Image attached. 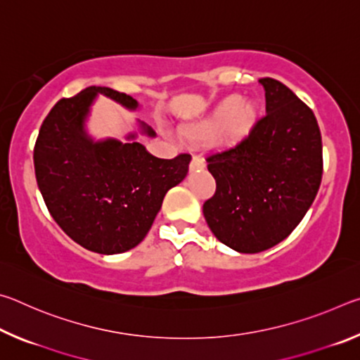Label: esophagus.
<instances>
[{
  "label": "esophagus",
  "instance_id": "esophagus-1",
  "mask_svg": "<svg viewBox=\"0 0 360 360\" xmlns=\"http://www.w3.org/2000/svg\"><path fill=\"white\" fill-rule=\"evenodd\" d=\"M202 168H205V162L198 155H193L192 162H191V172H195V169H202Z\"/></svg>",
  "mask_w": 360,
  "mask_h": 360
}]
</instances>
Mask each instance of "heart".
I'll list each match as a JSON object with an SVG mask.
<instances>
[{
    "instance_id": "heart-1",
    "label": "heart",
    "mask_w": 360,
    "mask_h": 360,
    "mask_svg": "<svg viewBox=\"0 0 360 360\" xmlns=\"http://www.w3.org/2000/svg\"><path fill=\"white\" fill-rule=\"evenodd\" d=\"M257 106L252 101H243L240 95H231L216 108L210 119L184 130L191 139H211L222 133L230 143H238L254 129L257 120Z\"/></svg>"
}]
</instances>
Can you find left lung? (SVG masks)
<instances>
[{
  "instance_id": "left-lung-1",
  "label": "left lung",
  "mask_w": 360,
  "mask_h": 360,
  "mask_svg": "<svg viewBox=\"0 0 360 360\" xmlns=\"http://www.w3.org/2000/svg\"><path fill=\"white\" fill-rule=\"evenodd\" d=\"M259 82L265 117L233 148L206 158L216 193L203 205L205 219L219 241L243 254L288 238L322 179V139L313 111L276 79Z\"/></svg>"
}]
</instances>
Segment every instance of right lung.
I'll list each match as a JSON object with an SVG mask.
<instances>
[{"label":"right lung","mask_w":360,"mask_h":360,"mask_svg":"<svg viewBox=\"0 0 360 360\" xmlns=\"http://www.w3.org/2000/svg\"><path fill=\"white\" fill-rule=\"evenodd\" d=\"M98 95L131 111L139 106L130 95L96 85L62 98L42 122L33 160L41 195L60 229L89 251L111 255L144 240L167 192L186 178L192 157L157 158L136 141V133L125 143L95 141L85 120ZM139 129L155 136L144 122Z\"/></svg>","instance_id":"add662e5"}]
</instances>
